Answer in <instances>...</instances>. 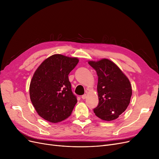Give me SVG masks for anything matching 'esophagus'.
<instances>
[{
    "label": "esophagus",
    "mask_w": 159,
    "mask_h": 159,
    "mask_svg": "<svg viewBox=\"0 0 159 159\" xmlns=\"http://www.w3.org/2000/svg\"><path fill=\"white\" fill-rule=\"evenodd\" d=\"M86 96H87V95H86V94H84L83 95H81V99H85L86 98Z\"/></svg>",
    "instance_id": "obj_1"
}]
</instances>
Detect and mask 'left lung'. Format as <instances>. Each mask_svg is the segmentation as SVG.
<instances>
[{"label":"left lung","instance_id":"8db88e82","mask_svg":"<svg viewBox=\"0 0 159 159\" xmlns=\"http://www.w3.org/2000/svg\"><path fill=\"white\" fill-rule=\"evenodd\" d=\"M88 64L98 77L99 103L93 112L105 121L116 119L126 110L131 100L132 89L129 79L116 64L107 59L90 61Z\"/></svg>","mask_w":159,"mask_h":159}]
</instances>
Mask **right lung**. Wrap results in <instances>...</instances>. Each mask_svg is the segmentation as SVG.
<instances>
[{
	"mask_svg": "<svg viewBox=\"0 0 159 159\" xmlns=\"http://www.w3.org/2000/svg\"><path fill=\"white\" fill-rule=\"evenodd\" d=\"M78 61L76 57L54 54L43 61L34 74L30 100L38 114L46 121L58 123L71 114L77 98L68 75Z\"/></svg>",
	"mask_w": 159,
	"mask_h": 159,
	"instance_id": "1",
	"label": "right lung"
}]
</instances>
